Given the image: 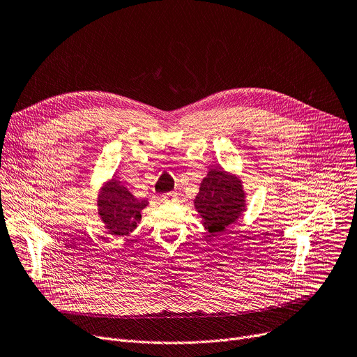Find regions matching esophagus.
I'll use <instances>...</instances> for the list:
<instances>
[{
  "label": "esophagus",
  "instance_id": "34e87169",
  "mask_svg": "<svg viewBox=\"0 0 357 357\" xmlns=\"http://www.w3.org/2000/svg\"><path fill=\"white\" fill-rule=\"evenodd\" d=\"M160 201L165 202V204H171V202H175L176 201V194L175 192H168L160 197Z\"/></svg>",
  "mask_w": 357,
  "mask_h": 357
}]
</instances>
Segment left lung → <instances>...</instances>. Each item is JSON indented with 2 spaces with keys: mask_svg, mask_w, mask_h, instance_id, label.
<instances>
[{
  "mask_svg": "<svg viewBox=\"0 0 357 357\" xmlns=\"http://www.w3.org/2000/svg\"><path fill=\"white\" fill-rule=\"evenodd\" d=\"M194 205L211 235L222 232L245 211L241 179L222 168L211 169L201 182Z\"/></svg>",
  "mask_w": 357,
  "mask_h": 357,
  "instance_id": "left-lung-1",
  "label": "left lung"
}]
</instances>
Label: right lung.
<instances>
[{
	"label": "right lung",
	"instance_id": "right-lung-1",
	"mask_svg": "<svg viewBox=\"0 0 357 357\" xmlns=\"http://www.w3.org/2000/svg\"><path fill=\"white\" fill-rule=\"evenodd\" d=\"M148 204L146 199L135 198L119 181L110 179L99 192L98 213L109 234L125 236L137 227L140 212Z\"/></svg>",
	"mask_w": 357,
	"mask_h": 357
}]
</instances>
